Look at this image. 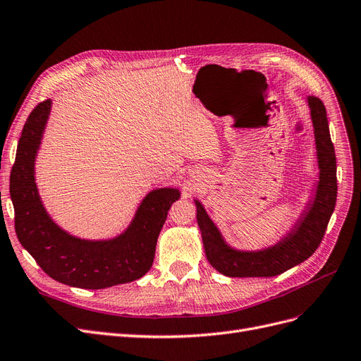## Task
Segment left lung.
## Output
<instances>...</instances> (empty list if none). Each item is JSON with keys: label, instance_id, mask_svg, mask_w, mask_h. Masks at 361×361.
Here are the masks:
<instances>
[{"label": "left lung", "instance_id": "8db88e82", "mask_svg": "<svg viewBox=\"0 0 361 361\" xmlns=\"http://www.w3.org/2000/svg\"><path fill=\"white\" fill-rule=\"evenodd\" d=\"M306 102L314 127L319 176L314 197L309 198L300 216L279 242L258 251L235 250L222 238L204 206L197 198L194 200L206 258L222 275L230 278H270L281 275L307 259L324 238L338 195L336 155L324 104L317 97H307Z\"/></svg>", "mask_w": 361, "mask_h": 361}]
</instances>
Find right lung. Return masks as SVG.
<instances>
[{
	"label": "right lung",
	"instance_id": "add662e5",
	"mask_svg": "<svg viewBox=\"0 0 361 361\" xmlns=\"http://www.w3.org/2000/svg\"><path fill=\"white\" fill-rule=\"evenodd\" d=\"M52 102L37 106L25 122L10 175L18 239L44 273L70 287L102 290L140 279L152 267L158 234L178 188H158L145 195L130 226L116 238L80 239L62 230L47 214L35 183L39 152Z\"/></svg>",
	"mask_w": 361,
	"mask_h": 361
}]
</instances>
